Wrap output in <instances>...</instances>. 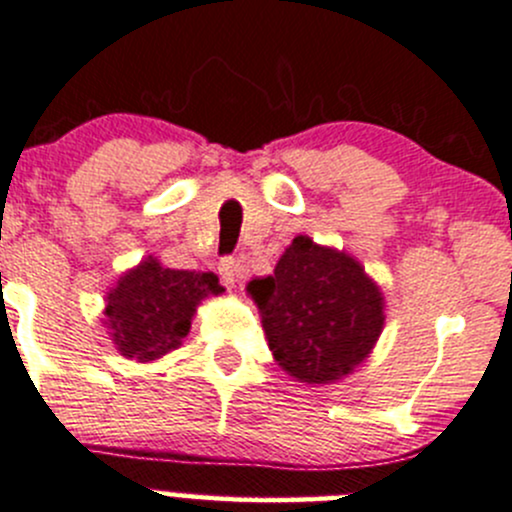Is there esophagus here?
Here are the masks:
<instances>
[{
    "label": "esophagus",
    "instance_id": "obj_1",
    "mask_svg": "<svg viewBox=\"0 0 512 512\" xmlns=\"http://www.w3.org/2000/svg\"><path fill=\"white\" fill-rule=\"evenodd\" d=\"M219 273L226 283H234V281H239L241 273H244V266H241L234 256H224L219 261Z\"/></svg>",
    "mask_w": 512,
    "mask_h": 512
}]
</instances>
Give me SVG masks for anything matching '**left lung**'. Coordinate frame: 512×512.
I'll return each mask as SVG.
<instances>
[{"mask_svg":"<svg viewBox=\"0 0 512 512\" xmlns=\"http://www.w3.org/2000/svg\"><path fill=\"white\" fill-rule=\"evenodd\" d=\"M278 366L306 383H333L371 353L383 296L358 261L296 236L273 276L249 283Z\"/></svg>","mask_w":512,"mask_h":512,"instance_id":"obj_1","label":"left lung"}]
</instances>
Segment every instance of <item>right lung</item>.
<instances>
[{
    "label": "right lung",
    "instance_id": "1",
    "mask_svg": "<svg viewBox=\"0 0 512 512\" xmlns=\"http://www.w3.org/2000/svg\"><path fill=\"white\" fill-rule=\"evenodd\" d=\"M214 273L176 271L146 258L121 276L106 303V323L121 356L154 361L189 333L196 303L221 293Z\"/></svg>",
    "mask_w": 512,
    "mask_h": 512
}]
</instances>
